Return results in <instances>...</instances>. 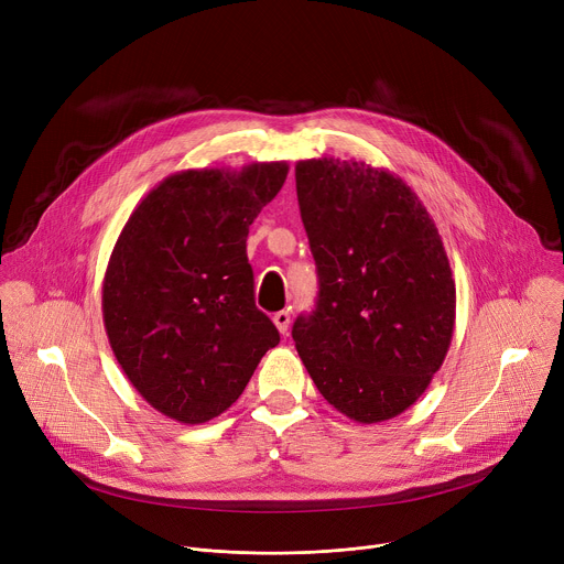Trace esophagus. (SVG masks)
Segmentation results:
<instances>
[{"mask_svg": "<svg viewBox=\"0 0 564 564\" xmlns=\"http://www.w3.org/2000/svg\"><path fill=\"white\" fill-rule=\"evenodd\" d=\"M272 321H274V326L279 328L281 335H288V328H290V310L276 312V314L272 316Z\"/></svg>", "mask_w": 564, "mask_h": 564, "instance_id": "1", "label": "esophagus"}]
</instances>
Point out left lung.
Wrapping results in <instances>:
<instances>
[{"label": "left lung", "mask_w": 564, "mask_h": 564, "mask_svg": "<svg viewBox=\"0 0 564 564\" xmlns=\"http://www.w3.org/2000/svg\"><path fill=\"white\" fill-rule=\"evenodd\" d=\"M318 274L316 307L292 328L330 406L359 424L404 413L442 368L455 328V281L442 236L399 176L357 160L294 167Z\"/></svg>", "instance_id": "obj_1"}]
</instances>
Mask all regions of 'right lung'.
Here are the masks:
<instances>
[{
  "label": "right lung",
  "mask_w": 564,
  "mask_h": 564,
  "mask_svg": "<svg viewBox=\"0 0 564 564\" xmlns=\"http://www.w3.org/2000/svg\"><path fill=\"white\" fill-rule=\"evenodd\" d=\"M285 176L283 160L176 172L116 240L105 330L131 386L170 420L205 424L225 413L281 339L254 303L246 240Z\"/></svg>",
  "instance_id": "1"
}]
</instances>
